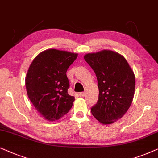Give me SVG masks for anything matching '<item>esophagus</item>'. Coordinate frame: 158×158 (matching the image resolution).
Wrapping results in <instances>:
<instances>
[{
	"mask_svg": "<svg viewBox=\"0 0 158 158\" xmlns=\"http://www.w3.org/2000/svg\"><path fill=\"white\" fill-rule=\"evenodd\" d=\"M79 95L80 97H84V95H85V93H84V92H80V93H79Z\"/></svg>",
	"mask_w": 158,
	"mask_h": 158,
	"instance_id": "esophagus-1",
	"label": "esophagus"
}]
</instances>
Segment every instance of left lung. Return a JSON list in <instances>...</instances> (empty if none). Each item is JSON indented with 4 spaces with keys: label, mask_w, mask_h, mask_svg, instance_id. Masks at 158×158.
<instances>
[{
    "label": "left lung",
    "mask_w": 158,
    "mask_h": 158,
    "mask_svg": "<svg viewBox=\"0 0 158 158\" xmlns=\"http://www.w3.org/2000/svg\"><path fill=\"white\" fill-rule=\"evenodd\" d=\"M97 76L99 98L91 112L99 123L112 124L122 118L132 104L135 77L127 60L110 50L84 56Z\"/></svg>",
    "instance_id": "1"
}]
</instances>
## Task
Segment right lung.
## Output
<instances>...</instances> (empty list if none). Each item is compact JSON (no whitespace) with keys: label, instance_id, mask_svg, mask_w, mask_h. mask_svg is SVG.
I'll return each instance as SVG.
<instances>
[{"label":"right lung","instance_id":"right-lung-1","mask_svg":"<svg viewBox=\"0 0 158 158\" xmlns=\"http://www.w3.org/2000/svg\"><path fill=\"white\" fill-rule=\"evenodd\" d=\"M77 54L48 49L33 60L26 77L28 97L37 112L49 121L58 120L71 110L74 97L68 94V68Z\"/></svg>","mask_w":158,"mask_h":158}]
</instances>
